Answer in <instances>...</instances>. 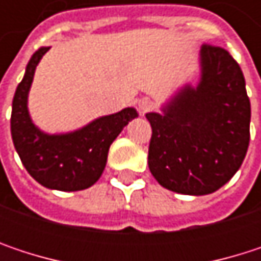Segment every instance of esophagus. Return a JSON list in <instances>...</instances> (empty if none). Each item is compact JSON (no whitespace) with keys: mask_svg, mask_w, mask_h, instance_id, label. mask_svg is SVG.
Segmentation results:
<instances>
[{"mask_svg":"<svg viewBox=\"0 0 261 261\" xmlns=\"http://www.w3.org/2000/svg\"><path fill=\"white\" fill-rule=\"evenodd\" d=\"M137 106H139V112L140 113H146V112H149L154 107V102H152L151 98L145 96V98H140L139 99V104Z\"/></svg>","mask_w":261,"mask_h":261,"instance_id":"1","label":"esophagus"}]
</instances>
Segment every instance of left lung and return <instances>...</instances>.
<instances>
[{"mask_svg": "<svg viewBox=\"0 0 261 261\" xmlns=\"http://www.w3.org/2000/svg\"><path fill=\"white\" fill-rule=\"evenodd\" d=\"M146 119L148 166L159 184L182 195L216 192L239 171L249 145L251 104L239 63L227 49L202 45L198 86H184L163 115Z\"/></svg>", "mask_w": 261, "mask_h": 261, "instance_id": "obj_1", "label": "left lung"}]
</instances>
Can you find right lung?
Masks as SVG:
<instances>
[{
	"instance_id": "1",
	"label": "right lung",
	"mask_w": 261,
	"mask_h": 261,
	"mask_svg": "<svg viewBox=\"0 0 261 261\" xmlns=\"http://www.w3.org/2000/svg\"><path fill=\"white\" fill-rule=\"evenodd\" d=\"M49 48H39L27 65L12 104V139L28 174L42 186L62 192L90 187L99 180L112 142L137 116L134 109H124L102 116L86 127L66 134H46L31 121L27 109L28 90L34 71Z\"/></svg>"
}]
</instances>
